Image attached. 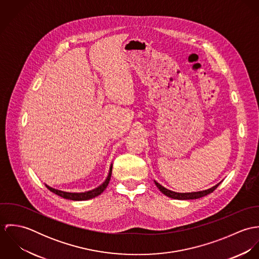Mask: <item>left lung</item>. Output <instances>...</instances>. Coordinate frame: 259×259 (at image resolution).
Here are the masks:
<instances>
[{"label": "left lung", "instance_id": "obj_1", "mask_svg": "<svg viewBox=\"0 0 259 259\" xmlns=\"http://www.w3.org/2000/svg\"><path fill=\"white\" fill-rule=\"evenodd\" d=\"M154 184L157 186V188L163 193L165 194L166 196L170 197V198H175V199H182V200H186V199H196V198H200L202 196H205L209 193H211L219 185H221L218 184L208 189H205V190H201V191H195V192H185V193H182V192H176V191H172V190H169L165 187H163L162 185H159L158 183H156L154 181Z\"/></svg>", "mask_w": 259, "mask_h": 259}]
</instances>
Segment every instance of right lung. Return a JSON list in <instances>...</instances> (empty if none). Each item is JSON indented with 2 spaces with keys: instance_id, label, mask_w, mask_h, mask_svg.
Masks as SVG:
<instances>
[{
  "instance_id": "add662e5",
  "label": "right lung",
  "mask_w": 259,
  "mask_h": 259,
  "mask_svg": "<svg viewBox=\"0 0 259 259\" xmlns=\"http://www.w3.org/2000/svg\"><path fill=\"white\" fill-rule=\"evenodd\" d=\"M111 169H112V164H111V167H110V171H109V176L108 178L106 179V181L100 185L98 187H96L95 189H92V190H89V191H84V192H67V191H63V190H59V189H56V188H53L49 185H46L47 188L49 190H51L52 192L62 196L63 198H66V199H71V200H88V199H91V198H94L98 195H100L109 185L110 183V180H111Z\"/></svg>"
}]
</instances>
